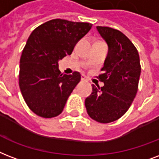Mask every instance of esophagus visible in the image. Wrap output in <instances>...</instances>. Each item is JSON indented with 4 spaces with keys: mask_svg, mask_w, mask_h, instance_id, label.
I'll use <instances>...</instances> for the list:
<instances>
[{
    "mask_svg": "<svg viewBox=\"0 0 159 159\" xmlns=\"http://www.w3.org/2000/svg\"><path fill=\"white\" fill-rule=\"evenodd\" d=\"M81 80H82V81H88V79L86 78V76L82 75V77H81Z\"/></svg>",
    "mask_w": 159,
    "mask_h": 159,
    "instance_id": "34e87169",
    "label": "esophagus"
}]
</instances>
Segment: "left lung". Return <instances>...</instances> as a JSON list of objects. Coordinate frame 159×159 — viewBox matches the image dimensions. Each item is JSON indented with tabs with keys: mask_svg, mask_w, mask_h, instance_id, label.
Instances as JSON below:
<instances>
[{
	"mask_svg": "<svg viewBox=\"0 0 159 159\" xmlns=\"http://www.w3.org/2000/svg\"><path fill=\"white\" fill-rule=\"evenodd\" d=\"M109 51L99 80L103 87L92 84L85 99L87 113L102 124L114 122L124 115L137 93L141 66L139 52L129 38L118 30L97 26Z\"/></svg>",
	"mask_w": 159,
	"mask_h": 159,
	"instance_id": "obj_1",
	"label": "left lung"
}]
</instances>
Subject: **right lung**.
Segmentation results:
<instances>
[{"label": "right lung", "mask_w": 159, "mask_h": 159, "mask_svg": "<svg viewBox=\"0 0 159 159\" xmlns=\"http://www.w3.org/2000/svg\"><path fill=\"white\" fill-rule=\"evenodd\" d=\"M91 27L87 22L55 19L35 28L28 38L20 60L19 85L26 104L38 116L53 118L62 113L81 76L76 71L63 75L58 62L71 55Z\"/></svg>", "instance_id": "obj_1"}]
</instances>
